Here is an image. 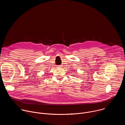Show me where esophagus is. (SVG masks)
Segmentation results:
<instances>
[{
	"mask_svg": "<svg viewBox=\"0 0 125 125\" xmlns=\"http://www.w3.org/2000/svg\"><path fill=\"white\" fill-rule=\"evenodd\" d=\"M59 67H61V66H59Z\"/></svg>",
	"mask_w": 125,
	"mask_h": 125,
	"instance_id": "esophagus-1",
	"label": "esophagus"
}]
</instances>
